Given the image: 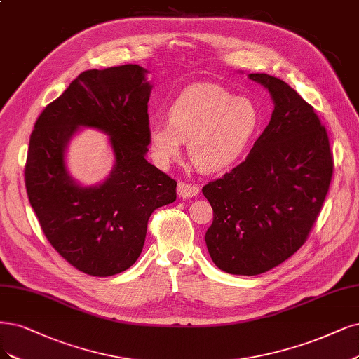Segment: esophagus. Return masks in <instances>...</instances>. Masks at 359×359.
Returning <instances> with one entry per match:
<instances>
[{
    "mask_svg": "<svg viewBox=\"0 0 359 359\" xmlns=\"http://www.w3.org/2000/svg\"><path fill=\"white\" fill-rule=\"evenodd\" d=\"M177 191H178V196L181 197V199H190V197H194L199 194V187H197L196 184L181 181V182H178Z\"/></svg>",
    "mask_w": 359,
    "mask_h": 359,
    "instance_id": "34e87169",
    "label": "esophagus"
}]
</instances>
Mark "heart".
<instances>
[{
  "label": "heart",
  "mask_w": 359,
  "mask_h": 359,
  "mask_svg": "<svg viewBox=\"0 0 359 359\" xmlns=\"http://www.w3.org/2000/svg\"><path fill=\"white\" fill-rule=\"evenodd\" d=\"M259 126L257 107L212 83L185 89L168 109V120L148 126L154 158L168 165L180 156L189 140V156L203 172L229 168L250 147Z\"/></svg>",
  "instance_id": "1"
}]
</instances>
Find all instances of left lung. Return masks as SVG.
<instances>
[{"instance_id":"1","label":"left lung","mask_w":359,"mask_h":359,"mask_svg":"<svg viewBox=\"0 0 359 359\" xmlns=\"http://www.w3.org/2000/svg\"><path fill=\"white\" fill-rule=\"evenodd\" d=\"M275 109L245 162L202 189L214 209L205 234L209 255L231 275L254 276L279 266L306 242L325 201L332 153L325 128L291 86L250 74Z\"/></svg>"}]
</instances>
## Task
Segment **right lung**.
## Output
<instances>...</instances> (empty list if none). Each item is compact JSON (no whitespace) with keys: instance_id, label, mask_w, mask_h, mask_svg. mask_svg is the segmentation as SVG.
I'll return each instance as SVG.
<instances>
[{"instance_id":"add662e5","label":"right lung","mask_w":359,"mask_h":359,"mask_svg":"<svg viewBox=\"0 0 359 359\" xmlns=\"http://www.w3.org/2000/svg\"><path fill=\"white\" fill-rule=\"evenodd\" d=\"M140 65L89 69L36 118L25 185L47 241L90 276H113L141 255L157 208L177 199V181L147 162L151 84ZM105 131L115 153L109 178L81 188L67 174L65 151L79 127Z\"/></svg>"}]
</instances>
